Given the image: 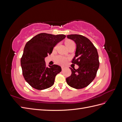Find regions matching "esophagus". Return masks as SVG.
Here are the masks:
<instances>
[{"label":"esophagus","instance_id":"obj_1","mask_svg":"<svg viewBox=\"0 0 122 122\" xmlns=\"http://www.w3.org/2000/svg\"><path fill=\"white\" fill-rule=\"evenodd\" d=\"M66 68H67V67H66V66H62V67H61V70H64Z\"/></svg>","mask_w":122,"mask_h":122}]
</instances>
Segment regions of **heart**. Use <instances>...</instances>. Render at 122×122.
<instances>
[{
	"mask_svg": "<svg viewBox=\"0 0 122 122\" xmlns=\"http://www.w3.org/2000/svg\"><path fill=\"white\" fill-rule=\"evenodd\" d=\"M65 44L68 48H69L71 47V46L75 45V43L73 41L68 40L67 41H66ZM55 48H56V47H55ZM55 61H56L57 63L59 64L64 65L66 62V61H67V58L64 56H61V55H58V56H57L56 57H55Z\"/></svg>",
	"mask_w": 122,
	"mask_h": 122,
	"instance_id": "heart-1",
	"label": "heart"
}]
</instances>
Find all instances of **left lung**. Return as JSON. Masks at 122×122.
Returning <instances> with one entry per match:
<instances>
[{"label": "left lung", "instance_id": "obj_1", "mask_svg": "<svg viewBox=\"0 0 122 122\" xmlns=\"http://www.w3.org/2000/svg\"><path fill=\"white\" fill-rule=\"evenodd\" d=\"M67 38L76 44L75 56L72 62L79 66L78 69H72V74L66 78L67 84L76 89L88 86L95 79L99 67V55L91 41L80 35H70Z\"/></svg>", "mask_w": 122, "mask_h": 122}]
</instances>
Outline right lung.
Instances as JSON below:
<instances>
[{
    "instance_id": "right-lung-1",
    "label": "right lung",
    "mask_w": 122,
    "mask_h": 122,
    "mask_svg": "<svg viewBox=\"0 0 122 122\" xmlns=\"http://www.w3.org/2000/svg\"><path fill=\"white\" fill-rule=\"evenodd\" d=\"M66 36L64 35L41 33L26 44L21 66L25 80L33 88L43 90L53 85L55 76L61 69L57 65L47 67L45 58L52 53L53 47Z\"/></svg>"
}]
</instances>
